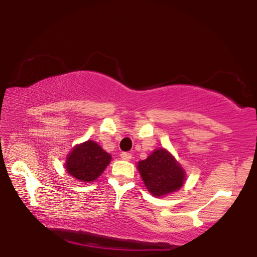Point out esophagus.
<instances>
[{"label": "esophagus", "instance_id": "esophagus-1", "mask_svg": "<svg viewBox=\"0 0 257 257\" xmlns=\"http://www.w3.org/2000/svg\"><path fill=\"white\" fill-rule=\"evenodd\" d=\"M120 158L122 160H125V161H130L132 159V154L131 153H127V152H124V153H121L120 154Z\"/></svg>", "mask_w": 257, "mask_h": 257}]
</instances>
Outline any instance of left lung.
I'll use <instances>...</instances> for the list:
<instances>
[{"label":"left lung","mask_w":257,"mask_h":257,"mask_svg":"<svg viewBox=\"0 0 257 257\" xmlns=\"http://www.w3.org/2000/svg\"><path fill=\"white\" fill-rule=\"evenodd\" d=\"M147 191L156 198L177 192L185 185L186 172L173 154L166 149L154 150L137 165Z\"/></svg>","instance_id":"8db88e82"}]
</instances>
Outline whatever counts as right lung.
<instances>
[{
	"mask_svg": "<svg viewBox=\"0 0 257 257\" xmlns=\"http://www.w3.org/2000/svg\"><path fill=\"white\" fill-rule=\"evenodd\" d=\"M111 159V154L104 151L99 144L87 140L70 151L64 168L72 178L83 184H89L100 177L110 165Z\"/></svg>",
	"mask_w": 257,
	"mask_h": 257,
	"instance_id": "right-lung-1",
	"label": "right lung"
}]
</instances>
